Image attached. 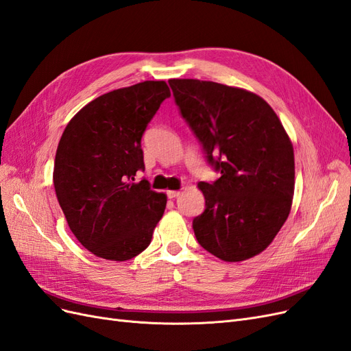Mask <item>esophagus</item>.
Instances as JSON below:
<instances>
[{"label": "esophagus", "instance_id": "esophagus-1", "mask_svg": "<svg viewBox=\"0 0 351 351\" xmlns=\"http://www.w3.org/2000/svg\"><path fill=\"white\" fill-rule=\"evenodd\" d=\"M167 195L169 199H174V197H178L180 195H182V192H180V190H168Z\"/></svg>", "mask_w": 351, "mask_h": 351}]
</instances>
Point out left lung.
Wrapping results in <instances>:
<instances>
[{
	"label": "left lung",
	"instance_id": "8db88e82",
	"mask_svg": "<svg viewBox=\"0 0 351 351\" xmlns=\"http://www.w3.org/2000/svg\"><path fill=\"white\" fill-rule=\"evenodd\" d=\"M182 115L221 177L200 182L204 214L193 219L205 250L241 262L267 249L290 215L294 151L278 115L250 90L197 79H169Z\"/></svg>",
	"mask_w": 351,
	"mask_h": 351
}]
</instances>
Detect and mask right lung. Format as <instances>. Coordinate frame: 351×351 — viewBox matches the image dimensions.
Instances as JSON below:
<instances>
[{
	"instance_id": "right-lung-1",
	"label": "right lung",
	"mask_w": 351,
	"mask_h": 351,
	"mask_svg": "<svg viewBox=\"0 0 351 351\" xmlns=\"http://www.w3.org/2000/svg\"><path fill=\"white\" fill-rule=\"evenodd\" d=\"M164 80H146L104 93L73 117L62 132L54 187L76 239L95 256L129 261L143 252L162 218L167 195L147 180L142 134L168 98Z\"/></svg>"
}]
</instances>
